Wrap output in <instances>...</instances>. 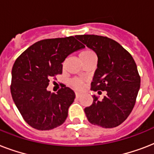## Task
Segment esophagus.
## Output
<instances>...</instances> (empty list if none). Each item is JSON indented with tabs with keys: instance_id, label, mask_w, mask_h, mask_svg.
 <instances>
[{
	"instance_id": "34e87169",
	"label": "esophagus",
	"mask_w": 154,
	"mask_h": 154,
	"mask_svg": "<svg viewBox=\"0 0 154 154\" xmlns=\"http://www.w3.org/2000/svg\"><path fill=\"white\" fill-rule=\"evenodd\" d=\"M75 95H76V97H79L81 96V94H79V93L76 92V93H75Z\"/></svg>"
}]
</instances>
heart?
Returning a JSON list of instances; mask_svg holds the SVG:
<instances>
[{
    "label": "heart",
    "mask_w": 154,
    "mask_h": 154,
    "mask_svg": "<svg viewBox=\"0 0 154 154\" xmlns=\"http://www.w3.org/2000/svg\"><path fill=\"white\" fill-rule=\"evenodd\" d=\"M94 55H95V53L92 50H90V49H85V50L80 53L79 57L83 61V60H86L87 58L90 57ZM69 85L72 86V88H74L75 89L80 90V89H82L83 88V82H82V80L77 79V78H73V79L69 81Z\"/></svg>",
    "instance_id": "heart-1"
}]
</instances>
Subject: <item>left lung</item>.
<instances>
[{"label": "left lung", "mask_w": 154, "mask_h": 154, "mask_svg": "<svg viewBox=\"0 0 154 154\" xmlns=\"http://www.w3.org/2000/svg\"><path fill=\"white\" fill-rule=\"evenodd\" d=\"M75 37L98 58L91 89L106 91L102 101L94 95L93 104L85 109L88 121L103 128L118 126L132 112L140 89L136 63L129 52L110 38L97 35Z\"/></svg>", "instance_id": "8db88e82"}]
</instances>
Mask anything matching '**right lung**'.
<instances>
[{
    "label": "right lung",
    "mask_w": 154,
    "mask_h": 154,
    "mask_svg": "<svg viewBox=\"0 0 154 154\" xmlns=\"http://www.w3.org/2000/svg\"><path fill=\"white\" fill-rule=\"evenodd\" d=\"M76 37L45 39L23 52L12 69L11 94L24 120L38 130L62 125L75 98L74 92L63 85L57 94L47 90L49 80L62 73V63L71 53L84 49Z\"/></svg>",
    "instance_id": "add662e5"
}]
</instances>
